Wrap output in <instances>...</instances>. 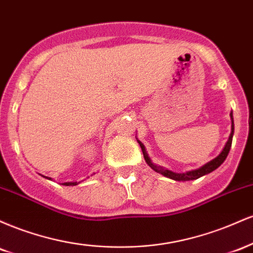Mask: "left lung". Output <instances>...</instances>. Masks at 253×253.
<instances>
[{"label": "left lung", "mask_w": 253, "mask_h": 253, "mask_svg": "<svg viewBox=\"0 0 253 253\" xmlns=\"http://www.w3.org/2000/svg\"><path fill=\"white\" fill-rule=\"evenodd\" d=\"M229 117H231V121H232V128H231V134H229V138H228L227 143H226V145H225V147H223L219 156H216L215 158L211 159V161L208 162V163L203 164L202 167L197 168V169H195V170H189V171H185V172H173V171L167 169V168H163V167H161V165H157L155 163H152V161H151L149 155H147L146 149H145L144 144L141 143L140 140H138V138H136V141H138L139 145H140L141 151H143V155H144V158H145V162H146L147 165H149L151 169H153L156 171V172L161 173V175L168 177V178L173 179V181H179V182H181V181L182 182L193 181V179H197V178H200V177L208 175V173H211V171L217 169V168H219L220 165H221L223 162H225V159L227 158L229 150H231L232 139H233V134H234L233 113L231 112Z\"/></svg>", "instance_id": "left-lung-1"}]
</instances>
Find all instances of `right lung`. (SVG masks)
I'll list each match as a JSON object with an SVG mask.
<instances>
[{
  "mask_svg": "<svg viewBox=\"0 0 253 253\" xmlns=\"http://www.w3.org/2000/svg\"><path fill=\"white\" fill-rule=\"evenodd\" d=\"M43 177H45V176H43ZM45 178L51 179L50 177H45ZM76 184H78L77 182H65V183H63V185H76Z\"/></svg>",
  "mask_w": 253,
  "mask_h": 253,
  "instance_id": "right-lung-1",
  "label": "right lung"
}]
</instances>
